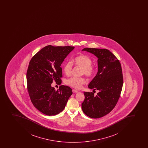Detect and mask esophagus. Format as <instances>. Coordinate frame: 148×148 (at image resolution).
Returning a JSON list of instances; mask_svg holds the SVG:
<instances>
[{
    "mask_svg": "<svg viewBox=\"0 0 148 148\" xmlns=\"http://www.w3.org/2000/svg\"><path fill=\"white\" fill-rule=\"evenodd\" d=\"M73 93H77V92H78V91L77 90H75V89H73Z\"/></svg>",
    "mask_w": 148,
    "mask_h": 148,
    "instance_id": "esophagus-1",
    "label": "esophagus"
}]
</instances>
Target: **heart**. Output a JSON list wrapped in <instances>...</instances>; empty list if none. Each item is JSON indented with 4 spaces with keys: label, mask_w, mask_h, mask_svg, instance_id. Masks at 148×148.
<instances>
[{
    "label": "heart",
    "mask_w": 148,
    "mask_h": 148,
    "mask_svg": "<svg viewBox=\"0 0 148 148\" xmlns=\"http://www.w3.org/2000/svg\"><path fill=\"white\" fill-rule=\"evenodd\" d=\"M73 63L77 66L82 68V75L86 77H92L96 71V68L92 65V60L89 56L82 55L75 57L73 59ZM73 63L71 61L66 62L63 66V69L66 75L71 74L73 70ZM86 83V79L83 77H71L65 81L66 85L76 89H80L82 85Z\"/></svg>",
    "instance_id": "1"
}]
</instances>
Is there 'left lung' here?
Masks as SVG:
<instances>
[{
	"instance_id": "obj_1",
	"label": "left lung",
	"mask_w": 148,
	"mask_h": 148,
	"mask_svg": "<svg viewBox=\"0 0 148 148\" xmlns=\"http://www.w3.org/2000/svg\"><path fill=\"white\" fill-rule=\"evenodd\" d=\"M82 51L92 53L98 58V71L88 87L99 92L96 95L84 92L82 110L89 117L100 118L114 109L121 96L123 82L121 66L118 59L106 49L85 48Z\"/></svg>"
}]
</instances>
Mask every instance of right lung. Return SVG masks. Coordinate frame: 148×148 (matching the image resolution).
<instances>
[{
  "instance_id": "add662e5",
  "label": "right lung",
  "mask_w": 148,
  "mask_h": 148,
  "mask_svg": "<svg viewBox=\"0 0 148 148\" xmlns=\"http://www.w3.org/2000/svg\"><path fill=\"white\" fill-rule=\"evenodd\" d=\"M75 48L73 46L48 45L36 53L29 63L27 72V91L32 104L47 116L63 111L73 92L70 87L61 85L56 90L53 81L62 83V63Z\"/></svg>"
}]
</instances>
